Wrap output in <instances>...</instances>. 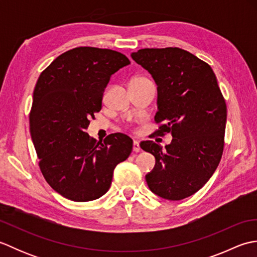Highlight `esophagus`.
Wrapping results in <instances>:
<instances>
[{"mask_svg":"<svg viewBox=\"0 0 257 257\" xmlns=\"http://www.w3.org/2000/svg\"><path fill=\"white\" fill-rule=\"evenodd\" d=\"M141 148H140V145L138 141H134V151L135 152H140Z\"/></svg>","mask_w":257,"mask_h":257,"instance_id":"obj_1","label":"esophagus"}]
</instances>
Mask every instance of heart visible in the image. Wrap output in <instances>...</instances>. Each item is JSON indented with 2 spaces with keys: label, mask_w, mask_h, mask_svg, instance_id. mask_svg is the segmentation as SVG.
Wrapping results in <instances>:
<instances>
[{
  "label": "heart",
  "mask_w": 257,
  "mask_h": 257,
  "mask_svg": "<svg viewBox=\"0 0 257 257\" xmlns=\"http://www.w3.org/2000/svg\"><path fill=\"white\" fill-rule=\"evenodd\" d=\"M140 78H143V77H136V78H134V79H140Z\"/></svg>",
  "instance_id": "heart-1"
}]
</instances>
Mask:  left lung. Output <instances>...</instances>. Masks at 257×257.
<instances>
[{"label": "left lung", "mask_w": 257, "mask_h": 257, "mask_svg": "<svg viewBox=\"0 0 257 257\" xmlns=\"http://www.w3.org/2000/svg\"><path fill=\"white\" fill-rule=\"evenodd\" d=\"M132 57L158 86L156 134L173 137L165 148L151 140L140 144L156 158L146 181L163 199H185L209 181L221 161L225 99L210 65L181 48H144Z\"/></svg>", "instance_id": "8db88e82"}]
</instances>
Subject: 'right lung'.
<instances>
[{
    "mask_svg": "<svg viewBox=\"0 0 257 257\" xmlns=\"http://www.w3.org/2000/svg\"><path fill=\"white\" fill-rule=\"evenodd\" d=\"M129 64L119 52L81 46L59 55L38 77L30 132L42 174L64 198H100L110 188L114 168L132 154L128 136L111 134L101 143L85 133L100 111L111 75Z\"/></svg>",
    "mask_w": 257,
    "mask_h": 257,
    "instance_id": "add662e5",
    "label": "right lung"
}]
</instances>
